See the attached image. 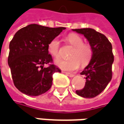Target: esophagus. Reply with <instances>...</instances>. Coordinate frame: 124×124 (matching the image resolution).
Masks as SVG:
<instances>
[{"label":"esophagus","mask_w":124,"mask_h":124,"mask_svg":"<svg viewBox=\"0 0 124 124\" xmlns=\"http://www.w3.org/2000/svg\"><path fill=\"white\" fill-rule=\"evenodd\" d=\"M65 75H67V76H68V77H70V78H73V77H75V74H72V73H70V72H65Z\"/></svg>","instance_id":"1"}]
</instances>
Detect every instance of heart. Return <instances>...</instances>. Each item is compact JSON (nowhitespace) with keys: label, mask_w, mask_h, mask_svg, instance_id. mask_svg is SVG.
<instances>
[{"label":"heart","mask_w":124,"mask_h":124,"mask_svg":"<svg viewBox=\"0 0 124 124\" xmlns=\"http://www.w3.org/2000/svg\"><path fill=\"white\" fill-rule=\"evenodd\" d=\"M69 44L73 46V49L70 54L69 59H59L55 61V64L61 69L67 71H72L79 68L80 62L82 65H86L90 62L93 56V49L88 44H84L82 38L77 34L71 33L67 37ZM59 41L54 38L49 42L47 50L52 56L58 58L60 56Z\"/></svg>","instance_id":"b5f03b06"}]
</instances>
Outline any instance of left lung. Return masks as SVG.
I'll list each match as a JSON object with an SVG mask.
<instances>
[{
  "label": "left lung",
  "mask_w": 124,
  "mask_h": 124,
  "mask_svg": "<svg viewBox=\"0 0 124 124\" xmlns=\"http://www.w3.org/2000/svg\"><path fill=\"white\" fill-rule=\"evenodd\" d=\"M72 31L83 35L93 49L89 63L81 72V75L86 76L85 86L82 90L76 91V93L83 98H94L106 88L112 79V65L114 62L112 44L105 35L94 29L86 28Z\"/></svg>",
  "instance_id": "left-lung-1"
}]
</instances>
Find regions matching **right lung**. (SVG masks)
<instances>
[{"instance_id":"add662e5","label":"right lung","mask_w":124,"mask_h":124,"mask_svg":"<svg viewBox=\"0 0 124 124\" xmlns=\"http://www.w3.org/2000/svg\"><path fill=\"white\" fill-rule=\"evenodd\" d=\"M64 27L49 28L30 24L19 30L9 42L8 65L16 89L31 96H40L49 89L52 75L61 70L54 64L47 46Z\"/></svg>"}]
</instances>
